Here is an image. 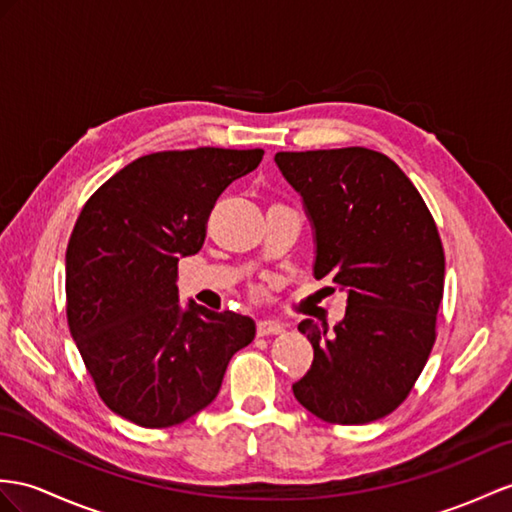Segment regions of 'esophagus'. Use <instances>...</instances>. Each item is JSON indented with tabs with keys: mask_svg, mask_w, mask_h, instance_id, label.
Returning a JSON list of instances; mask_svg holds the SVG:
<instances>
[{
	"mask_svg": "<svg viewBox=\"0 0 512 512\" xmlns=\"http://www.w3.org/2000/svg\"><path fill=\"white\" fill-rule=\"evenodd\" d=\"M256 332H258V336H269V334H282L284 328H282V323H278V321L263 319V321L256 323Z\"/></svg>",
	"mask_w": 512,
	"mask_h": 512,
	"instance_id": "obj_1",
	"label": "esophagus"
}]
</instances>
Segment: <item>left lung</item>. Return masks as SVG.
Instances as JSON below:
<instances>
[{
	"instance_id": "left-lung-1",
	"label": "left lung",
	"mask_w": 512,
	"mask_h": 512,
	"mask_svg": "<svg viewBox=\"0 0 512 512\" xmlns=\"http://www.w3.org/2000/svg\"><path fill=\"white\" fill-rule=\"evenodd\" d=\"M315 230V278L347 293L345 317L297 330L315 350L295 400L341 426L382 419L400 406L428 363L443 299L439 230L406 173L367 147L278 152Z\"/></svg>"
}]
</instances>
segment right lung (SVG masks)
<instances>
[{
	"label": "right lung",
	"mask_w": 512,
	"mask_h": 512,
	"mask_svg": "<svg viewBox=\"0 0 512 512\" xmlns=\"http://www.w3.org/2000/svg\"><path fill=\"white\" fill-rule=\"evenodd\" d=\"M263 149L136 158L84 204L67 245V321L104 404L141 428L178 426L215 400L254 321L178 304V263L204 245L217 197Z\"/></svg>",
	"instance_id": "right-lung-1"
}]
</instances>
